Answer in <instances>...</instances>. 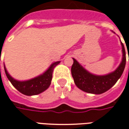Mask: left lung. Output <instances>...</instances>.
<instances>
[{
  "mask_svg": "<svg viewBox=\"0 0 129 129\" xmlns=\"http://www.w3.org/2000/svg\"><path fill=\"white\" fill-rule=\"evenodd\" d=\"M122 48V60L115 71L109 74L99 76L87 71L79 62L73 58L74 63L71 68V73L77 87L82 91L94 94H101L105 92L115 84L122 76L126 65V52L124 46L121 42Z\"/></svg>",
  "mask_w": 129,
  "mask_h": 129,
  "instance_id": "left-lung-1",
  "label": "left lung"
}]
</instances>
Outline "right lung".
<instances>
[{
  "mask_svg": "<svg viewBox=\"0 0 129 129\" xmlns=\"http://www.w3.org/2000/svg\"><path fill=\"white\" fill-rule=\"evenodd\" d=\"M59 63L60 61L53 63L44 73L33 79L24 81H19L12 78L8 73L5 66L4 68L7 79L10 81L11 83L16 89L26 96H33L40 94L49 87L52 78L53 70Z\"/></svg>",
  "mask_w": 129,
  "mask_h": 129,
  "instance_id": "1",
  "label": "right lung"
}]
</instances>
